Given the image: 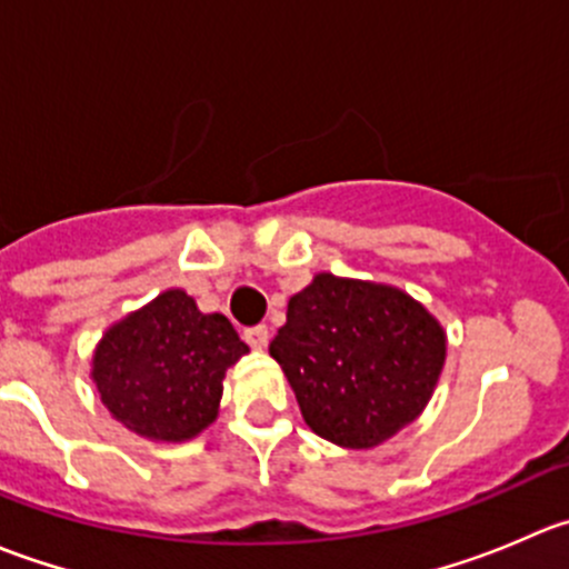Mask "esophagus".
Masks as SVG:
<instances>
[{
	"instance_id": "obj_1",
	"label": "esophagus",
	"mask_w": 569,
	"mask_h": 569,
	"mask_svg": "<svg viewBox=\"0 0 569 569\" xmlns=\"http://www.w3.org/2000/svg\"><path fill=\"white\" fill-rule=\"evenodd\" d=\"M244 341H248L252 349H263L269 343V327L267 325L248 327V330H244Z\"/></svg>"
}]
</instances>
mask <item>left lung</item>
<instances>
[{
	"label": "left lung",
	"instance_id": "left-lung-1",
	"mask_svg": "<svg viewBox=\"0 0 569 569\" xmlns=\"http://www.w3.org/2000/svg\"><path fill=\"white\" fill-rule=\"evenodd\" d=\"M269 355L319 438L375 449L432 399L446 330L396 286L319 272L289 300Z\"/></svg>",
	"mask_w": 569,
	"mask_h": 569
}]
</instances>
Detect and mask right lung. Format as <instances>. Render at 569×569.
<instances>
[{"mask_svg": "<svg viewBox=\"0 0 569 569\" xmlns=\"http://www.w3.org/2000/svg\"><path fill=\"white\" fill-rule=\"evenodd\" d=\"M250 347L222 313H203L183 289L107 327L90 380L114 421L153 443H183L217 421L226 371Z\"/></svg>", "mask_w": 569, "mask_h": 569, "instance_id": "right-lung-1", "label": "right lung"}]
</instances>
